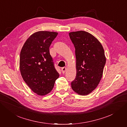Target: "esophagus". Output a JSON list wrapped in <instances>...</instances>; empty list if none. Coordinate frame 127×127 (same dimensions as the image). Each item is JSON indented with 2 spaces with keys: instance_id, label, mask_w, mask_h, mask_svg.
I'll return each instance as SVG.
<instances>
[{
  "instance_id": "obj_1",
  "label": "esophagus",
  "mask_w": 127,
  "mask_h": 127,
  "mask_svg": "<svg viewBox=\"0 0 127 127\" xmlns=\"http://www.w3.org/2000/svg\"><path fill=\"white\" fill-rule=\"evenodd\" d=\"M66 67H63L62 68H61V71H62L63 73H64L65 71H66Z\"/></svg>"
}]
</instances>
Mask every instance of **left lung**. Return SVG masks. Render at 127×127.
I'll return each instance as SVG.
<instances>
[{
	"label": "left lung",
	"mask_w": 127,
	"mask_h": 127,
	"mask_svg": "<svg viewBox=\"0 0 127 127\" xmlns=\"http://www.w3.org/2000/svg\"><path fill=\"white\" fill-rule=\"evenodd\" d=\"M75 48L77 74L71 88L79 95L94 90L102 78L106 63L101 43L91 34L83 31L69 33Z\"/></svg>",
	"instance_id": "1"
}]
</instances>
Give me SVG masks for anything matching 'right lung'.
<instances>
[{"label":"right lung","mask_w":127,"mask_h":127,"mask_svg":"<svg viewBox=\"0 0 127 127\" xmlns=\"http://www.w3.org/2000/svg\"><path fill=\"white\" fill-rule=\"evenodd\" d=\"M57 35L55 32L34 33L26 41L21 50V75L27 85L39 95L50 93L59 76L49 52L50 46Z\"/></svg>","instance_id":"1"}]
</instances>
